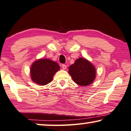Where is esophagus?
Here are the masks:
<instances>
[{"label":"esophagus","mask_w":131,"mask_h":131,"mask_svg":"<svg viewBox=\"0 0 131 131\" xmlns=\"http://www.w3.org/2000/svg\"><path fill=\"white\" fill-rule=\"evenodd\" d=\"M62 68H63L64 70H66V68H67V66H66V64H62Z\"/></svg>","instance_id":"obj_1"}]
</instances>
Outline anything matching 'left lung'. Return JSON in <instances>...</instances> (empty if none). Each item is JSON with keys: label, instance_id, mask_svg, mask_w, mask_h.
<instances>
[{"label": "left lung", "instance_id": "1", "mask_svg": "<svg viewBox=\"0 0 131 131\" xmlns=\"http://www.w3.org/2000/svg\"><path fill=\"white\" fill-rule=\"evenodd\" d=\"M68 72L73 81L81 86L91 84L95 78V68L94 66L83 58H80L69 67Z\"/></svg>", "mask_w": 131, "mask_h": 131}]
</instances>
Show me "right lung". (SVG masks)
I'll return each mask as SVG.
<instances>
[{"instance_id": "add662e5", "label": "right lung", "mask_w": 131, "mask_h": 131, "mask_svg": "<svg viewBox=\"0 0 131 131\" xmlns=\"http://www.w3.org/2000/svg\"><path fill=\"white\" fill-rule=\"evenodd\" d=\"M59 70L60 66L56 62L49 59H40L31 66V79L39 85H46L53 80L54 75Z\"/></svg>"}]
</instances>
